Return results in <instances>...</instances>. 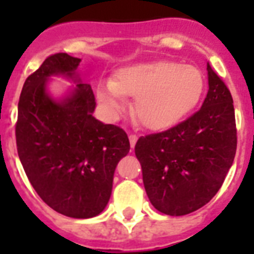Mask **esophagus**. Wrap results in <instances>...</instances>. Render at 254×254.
I'll list each match as a JSON object with an SVG mask.
<instances>
[{
    "label": "esophagus",
    "instance_id": "1",
    "mask_svg": "<svg viewBox=\"0 0 254 254\" xmlns=\"http://www.w3.org/2000/svg\"><path fill=\"white\" fill-rule=\"evenodd\" d=\"M129 143H130V147L134 148V145L137 143V136L136 134H129Z\"/></svg>",
    "mask_w": 254,
    "mask_h": 254
}]
</instances>
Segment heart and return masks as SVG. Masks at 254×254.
<instances>
[{"label": "heart", "mask_w": 254, "mask_h": 254, "mask_svg": "<svg viewBox=\"0 0 254 254\" xmlns=\"http://www.w3.org/2000/svg\"><path fill=\"white\" fill-rule=\"evenodd\" d=\"M204 91V77L196 66L174 61H149L120 67L113 80L98 84L96 98L107 116L118 117L134 96L133 113L152 130L174 127L190 113Z\"/></svg>", "instance_id": "obj_1"}]
</instances>
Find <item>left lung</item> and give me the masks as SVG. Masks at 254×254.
<instances>
[{
  "instance_id": "8db88e82",
  "label": "left lung",
  "mask_w": 254,
  "mask_h": 254,
  "mask_svg": "<svg viewBox=\"0 0 254 254\" xmlns=\"http://www.w3.org/2000/svg\"><path fill=\"white\" fill-rule=\"evenodd\" d=\"M207 72L208 94L201 109L166 132L140 137L134 147L149 201L170 216L205 205L218 193L234 160L233 98L209 64Z\"/></svg>"
}]
</instances>
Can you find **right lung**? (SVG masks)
Masks as SVG:
<instances>
[{"instance_id":"add662e5","label":"right lung","mask_w":254,"mask_h":254,"mask_svg":"<svg viewBox=\"0 0 254 254\" xmlns=\"http://www.w3.org/2000/svg\"><path fill=\"white\" fill-rule=\"evenodd\" d=\"M80 58L58 53L25 80L19 100L16 144L31 185L54 211L74 219L99 215L113 190L118 162L130 144L121 127L94 117V92L80 78ZM53 77L74 86L56 98Z\"/></svg>"}]
</instances>
